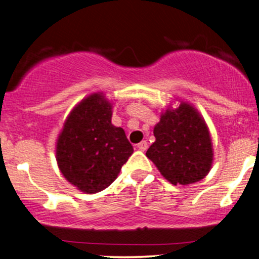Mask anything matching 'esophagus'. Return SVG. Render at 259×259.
I'll return each instance as SVG.
<instances>
[{
    "mask_svg": "<svg viewBox=\"0 0 259 259\" xmlns=\"http://www.w3.org/2000/svg\"><path fill=\"white\" fill-rule=\"evenodd\" d=\"M136 147H138V150H140V151H146L148 147V144L146 141H141L140 144H138V146Z\"/></svg>",
    "mask_w": 259,
    "mask_h": 259,
    "instance_id": "esophagus-1",
    "label": "esophagus"
}]
</instances>
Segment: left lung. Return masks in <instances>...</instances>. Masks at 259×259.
<instances>
[{
    "label": "left lung",
    "mask_w": 259,
    "mask_h": 259,
    "mask_svg": "<svg viewBox=\"0 0 259 259\" xmlns=\"http://www.w3.org/2000/svg\"><path fill=\"white\" fill-rule=\"evenodd\" d=\"M168 107L154 125L156 141L146 156L173 185L203 179L213 164V145L206 120L191 103Z\"/></svg>",
    "instance_id": "left-lung-1"
}]
</instances>
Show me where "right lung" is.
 I'll return each mask as SVG.
<instances>
[{
	"label": "right lung",
	"mask_w": 259,
	"mask_h": 259,
	"mask_svg": "<svg viewBox=\"0 0 259 259\" xmlns=\"http://www.w3.org/2000/svg\"><path fill=\"white\" fill-rule=\"evenodd\" d=\"M113 103L94 92L74 106L56 141V160L65 180L96 194L117 179L134 150L121 127L112 124Z\"/></svg>",
	"instance_id": "add662e5"
}]
</instances>
